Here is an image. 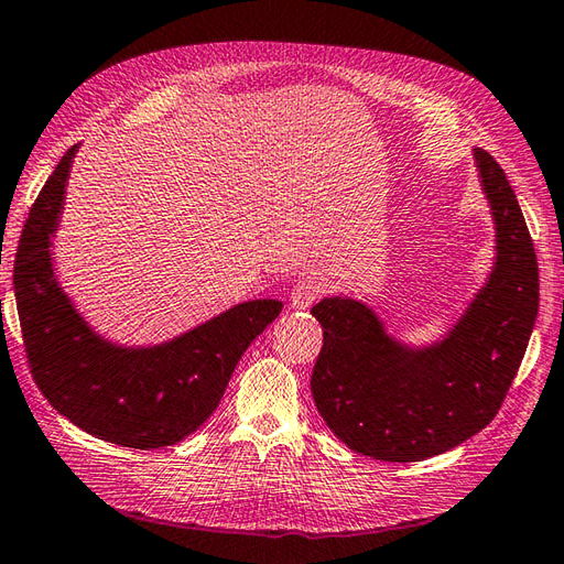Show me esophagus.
<instances>
[{
  "instance_id": "34e87169",
  "label": "esophagus",
  "mask_w": 564,
  "mask_h": 564,
  "mask_svg": "<svg viewBox=\"0 0 564 564\" xmlns=\"http://www.w3.org/2000/svg\"><path fill=\"white\" fill-rule=\"evenodd\" d=\"M322 293H324V281L316 279V276H307V279H302L293 285L291 305L297 307V310H307V307L314 305L316 300H319Z\"/></svg>"
}]
</instances>
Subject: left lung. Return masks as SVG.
Returning <instances> with one entry per match:
<instances>
[{
  "instance_id": "obj_1",
  "label": "left lung",
  "mask_w": 564,
  "mask_h": 564,
  "mask_svg": "<svg viewBox=\"0 0 564 564\" xmlns=\"http://www.w3.org/2000/svg\"><path fill=\"white\" fill-rule=\"evenodd\" d=\"M474 159L496 224V262L438 343H400L352 297L312 307L324 328L312 395L326 426L355 453L383 462L447 453L490 424L522 365L539 314L536 252L500 164L479 148Z\"/></svg>"
}]
</instances>
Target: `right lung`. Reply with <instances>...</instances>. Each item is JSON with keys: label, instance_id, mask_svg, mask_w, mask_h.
<instances>
[{"label": "right lung", "instance_id": "1", "mask_svg": "<svg viewBox=\"0 0 564 564\" xmlns=\"http://www.w3.org/2000/svg\"><path fill=\"white\" fill-rule=\"evenodd\" d=\"M76 152L78 144L42 185L19 240L13 291L28 365L50 405L78 429L140 451L176 445L219 408L238 359L283 302H242L150 348L95 334L56 281L50 252Z\"/></svg>", "mask_w": 564, "mask_h": 564}]
</instances>
